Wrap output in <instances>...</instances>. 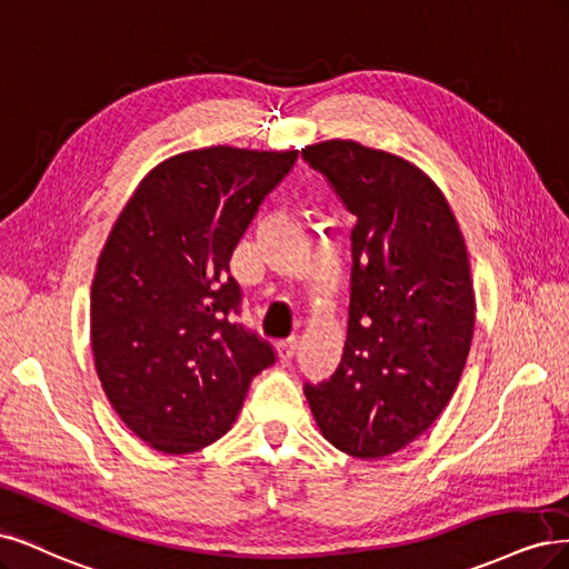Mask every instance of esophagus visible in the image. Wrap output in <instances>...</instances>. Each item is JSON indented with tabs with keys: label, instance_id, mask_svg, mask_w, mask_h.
Segmentation results:
<instances>
[{
	"label": "esophagus",
	"instance_id": "obj_1",
	"mask_svg": "<svg viewBox=\"0 0 569 569\" xmlns=\"http://www.w3.org/2000/svg\"><path fill=\"white\" fill-rule=\"evenodd\" d=\"M277 352L281 361H290L298 352V338H286L281 342H277Z\"/></svg>",
	"mask_w": 569,
	"mask_h": 569
}]
</instances>
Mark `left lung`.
I'll return each mask as SVG.
<instances>
[{
  "label": "left lung",
  "instance_id": "8db88e82",
  "mask_svg": "<svg viewBox=\"0 0 569 569\" xmlns=\"http://www.w3.org/2000/svg\"><path fill=\"white\" fill-rule=\"evenodd\" d=\"M302 158L357 217L342 359L328 380L305 382V397L336 449L382 458L423 435L461 380L475 328L466 241L409 160L347 139Z\"/></svg>",
  "mask_w": 569,
  "mask_h": 569
}]
</instances>
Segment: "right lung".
<instances>
[{
    "instance_id": "add662e5",
    "label": "right lung",
    "mask_w": 569,
    "mask_h": 569,
    "mask_svg": "<svg viewBox=\"0 0 569 569\" xmlns=\"http://www.w3.org/2000/svg\"><path fill=\"white\" fill-rule=\"evenodd\" d=\"M298 151L210 146L143 177L91 283V350L122 423L162 453L222 437L273 347L236 321L233 248Z\"/></svg>"
}]
</instances>
